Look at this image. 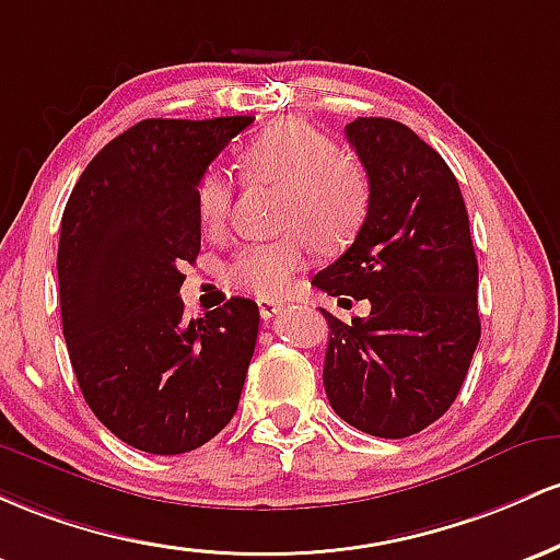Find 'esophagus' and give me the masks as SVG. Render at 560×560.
Masks as SVG:
<instances>
[{
	"instance_id": "esophagus-1",
	"label": "esophagus",
	"mask_w": 560,
	"mask_h": 560,
	"mask_svg": "<svg viewBox=\"0 0 560 560\" xmlns=\"http://www.w3.org/2000/svg\"><path fill=\"white\" fill-rule=\"evenodd\" d=\"M280 312H282V304H280V301H269V299H261V301H259V314H261L264 319L278 317Z\"/></svg>"
}]
</instances>
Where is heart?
Instances as JSON below:
<instances>
[{"instance_id":"heart-1","label":"heart","mask_w":560,"mask_h":560,"mask_svg":"<svg viewBox=\"0 0 560 560\" xmlns=\"http://www.w3.org/2000/svg\"><path fill=\"white\" fill-rule=\"evenodd\" d=\"M248 182L282 187V224L296 235L278 243L246 246L228 267L235 288L261 299L288 293L306 264V235L319 248L347 246L370 211L368 172L338 153L328 135L299 118H282L250 140L241 153ZM232 206V182L219 168H206L196 185V211L206 230H219Z\"/></svg>"}]
</instances>
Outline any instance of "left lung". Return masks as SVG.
Returning <instances> with one entry per match:
<instances>
[{
	"instance_id": "8db88e82",
	"label": "left lung",
	"mask_w": 560,
	"mask_h": 560,
	"mask_svg": "<svg viewBox=\"0 0 560 560\" xmlns=\"http://www.w3.org/2000/svg\"><path fill=\"white\" fill-rule=\"evenodd\" d=\"M347 140L370 179V211L347 254L314 275L328 296L370 301L351 325L325 312L330 407L370 436L429 429L460 392L481 336L479 264L455 174L412 129L357 118Z\"/></svg>"
}]
</instances>
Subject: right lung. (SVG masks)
Returning <instances> with one entry per match:
<instances>
[{"label": "right lung", "mask_w": 560, "mask_h": 560, "mask_svg": "<svg viewBox=\"0 0 560 560\" xmlns=\"http://www.w3.org/2000/svg\"><path fill=\"white\" fill-rule=\"evenodd\" d=\"M250 116L144 118L84 168L60 224L62 336L90 410L150 455L198 450L241 401L259 306L232 296L185 323L200 250L196 185Z\"/></svg>", "instance_id": "right-lung-1"}]
</instances>
